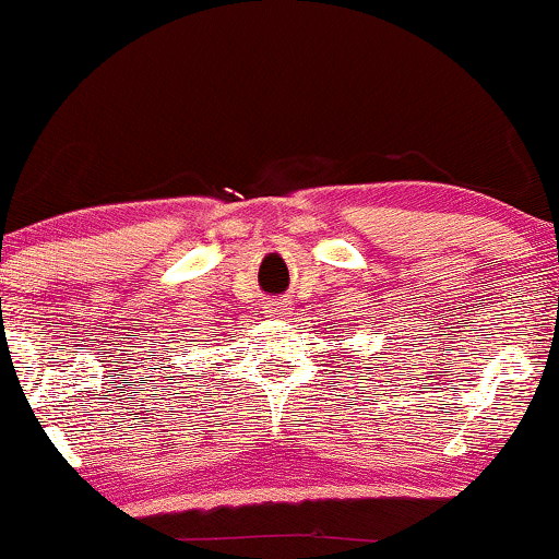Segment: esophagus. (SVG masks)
I'll return each instance as SVG.
<instances>
[{
    "label": "esophagus",
    "instance_id": "esophagus-1",
    "mask_svg": "<svg viewBox=\"0 0 559 559\" xmlns=\"http://www.w3.org/2000/svg\"><path fill=\"white\" fill-rule=\"evenodd\" d=\"M265 311H269L271 317H278V313L286 311V301H271V304H265Z\"/></svg>",
    "mask_w": 559,
    "mask_h": 559
}]
</instances>
